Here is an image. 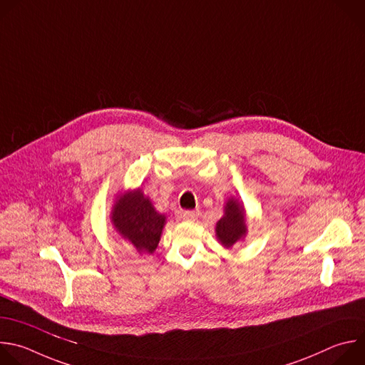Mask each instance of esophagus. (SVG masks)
Wrapping results in <instances>:
<instances>
[{"label": "esophagus", "mask_w": 365, "mask_h": 365, "mask_svg": "<svg viewBox=\"0 0 365 365\" xmlns=\"http://www.w3.org/2000/svg\"><path fill=\"white\" fill-rule=\"evenodd\" d=\"M198 215H200L198 210H188V211L182 212V218L185 222H194V220H197Z\"/></svg>", "instance_id": "34e87169"}]
</instances>
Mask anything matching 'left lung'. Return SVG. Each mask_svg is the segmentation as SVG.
Segmentation results:
<instances>
[{
	"label": "left lung",
	"instance_id": "8db88e82",
	"mask_svg": "<svg viewBox=\"0 0 365 365\" xmlns=\"http://www.w3.org/2000/svg\"><path fill=\"white\" fill-rule=\"evenodd\" d=\"M225 214L215 225V237L225 249L233 247L247 236V217L243 201L230 197L225 204Z\"/></svg>",
	"mask_w": 365,
	"mask_h": 365
}]
</instances>
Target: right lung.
<instances>
[{"label":"right lung","mask_w":365,"mask_h":365,"mask_svg":"<svg viewBox=\"0 0 365 365\" xmlns=\"http://www.w3.org/2000/svg\"><path fill=\"white\" fill-rule=\"evenodd\" d=\"M110 223L119 237L139 255H153L161 240L167 217L157 211L140 188H133L119 192L113 200Z\"/></svg>","instance_id":"add662e5"}]
</instances>
